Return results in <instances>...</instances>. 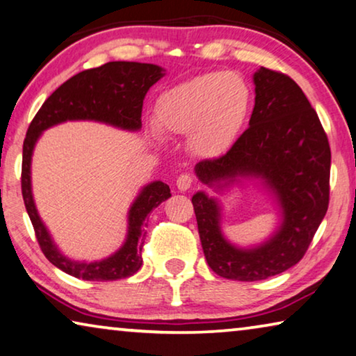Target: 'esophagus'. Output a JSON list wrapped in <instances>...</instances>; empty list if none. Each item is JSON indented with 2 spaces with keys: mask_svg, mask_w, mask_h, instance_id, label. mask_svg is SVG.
<instances>
[{
  "mask_svg": "<svg viewBox=\"0 0 356 356\" xmlns=\"http://www.w3.org/2000/svg\"><path fill=\"white\" fill-rule=\"evenodd\" d=\"M176 185L180 192H187V190L193 185V177L192 174H180L176 180Z\"/></svg>",
  "mask_w": 356,
  "mask_h": 356,
  "instance_id": "obj_1",
  "label": "esophagus"
}]
</instances>
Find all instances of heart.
Returning a JSON list of instances; mask_svg holds the SVG:
<instances>
[{
  "instance_id": "obj_1",
  "label": "heart",
  "mask_w": 356,
  "mask_h": 356,
  "mask_svg": "<svg viewBox=\"0 0 356 356\" xmlns=\"http://www.w3.org/2000/svg\"><path fill=\"white\" fill-rule=\"evenodd\" d=\"M251 108V89L238 73L212 72L187 79L156 102V124L174 136L188 134L201 156H219L236 140Z\"/></svg>"
}]
</instances>
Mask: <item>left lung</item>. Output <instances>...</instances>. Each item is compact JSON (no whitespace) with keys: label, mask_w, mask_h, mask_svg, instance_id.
Listing matches in <instances>:
<instances>
[{"label":"left lung","mask_w":356,"mask_h":356,"mask_svg":"<svg viewBox=\"0 0 356 356\" xmlns=\"http://www.w3.org/2000/svg\"><path fill=\"white\" fill-rule=\"evenodd\" d=\"M256 104L249 127L225 155L195 166L201 182L220 192L238 179H261L277 198L278 230L254 248H238L220 229L217 198H192L201 246L219 277L259 281L278 275L304 257L330 204L331 148L309 99L294 79L261 67L254 73Z\"/></svg>","instance_id":"1"}]
</instances>
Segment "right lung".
Segmentation results:
<instances>
[{
	"label": "right lung",
	"mask_w": 356,
	"mask_h": 356,
	"mask_svg": "<svg viewBox=\"0 0 356 356\" xmlns=\"http://www.w3.org/2000/svg\"><path fill=\"white\" fill-rule=\"evenodd\" d=\"M164 76L161 67L140 62H108L72 76L41 105L26 131L22 155V196L36 240L47 261L62 272L86 281H115L134 275L142 265L145 219L171 196L161 180L145 185L127 212V235L118 251L95 262H78L63 256L42 224L31 193V155L42 131L63 121H100L126 131L142 127V105L148 89Z\"/></svg>",
	"instance_id": "add662e5"
}]
</instances>
